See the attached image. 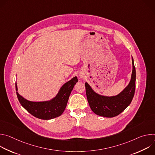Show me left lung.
Instances as JSON below:
<instances>
[{
	"instance_id": "8db88e82",
	"label": "left lung",
	"mask_w": 155,
	"mask_h": 155,
	"mask_svg": "<svg viewBox=\"0 0 155 155\" xmlns=\"http://www.w3.org/2000/svg\"><path fill=\"white\" fill-rule=\"evenodd\" d=\"M132 72L129 84L120 94L114 96H104L93 91L87 83H85L87 99L92 111L97 115L112 118L120 114L129 105L134 96L136 88V68L132 57Z\"/></svg>"
}]
</instances>
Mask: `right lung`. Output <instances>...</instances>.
<instances>
[{
	"mask_svg": "<svg viewBox=\"0 0 155 155\" xmlns=\"http://www.w3.org/2000/svg\"><path fill=\"white\" fill-rule=\"evenodd\" d=\"M77 81V77H75L65 83L57 95L48 101L32 102L20 96L18 92L16 94L21 105L32 115L41 120H51L61 116L64 112L71 91ZM16 91H18L16 83Z\"/></svg>",
	"mask_w": 155,
	"mask_h": 155,
	"instance_id": "right-lung-1",
	"label": "right lung"
}]
</instances>
